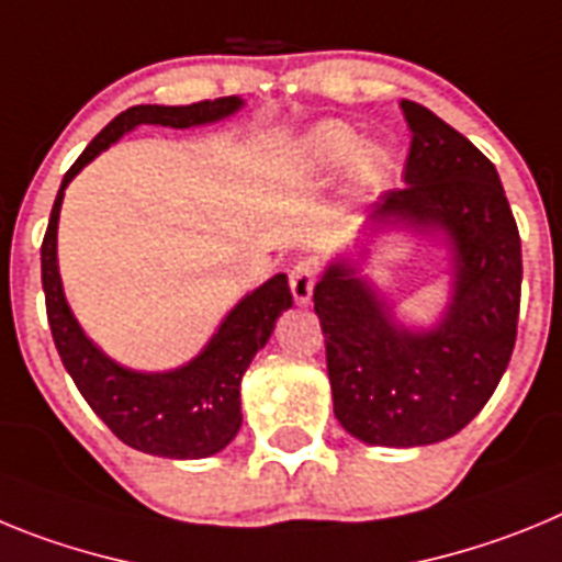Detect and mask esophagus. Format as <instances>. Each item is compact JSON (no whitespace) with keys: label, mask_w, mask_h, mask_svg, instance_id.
Masks as SVG:
<instances>
[{"label":"esophagus","mask_w":562,"mask_h":562,"mask_svg":"<svg viewBox=\"0 0 562 562\" xmlns=\"http://www.w3.org/2000/svg\"><path fill=\"white\" fill-rule=\"evenodd\" d=\"M315 265L312 261H301L295 265V270L290 272V290L295 297L297 306H306L312 301V290H315Z\"/></svg>","instance_id":"1"}]
</instances>
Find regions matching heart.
I'll list each match as a JSON object with an SVG mask.
<instances>
[{
  "label": "heart",
  "instance_id": "obj_1",
  "mask_svg": "<svg viewBox=\"0 0 562 562\" xmlns=\"http://www.w3.org/2000/svg\"><path fill=\"white\" fill-rule=\"evenodd\" d=\"M349 177V188L357 200H369L389 186L394 171V157L380 143H366L351 123L324 121L315 123L297 140L292 171L301 180H326L342 171Z\"/></svg>",
  "mask_w": 562,
  "mask_h": 562
}]
</instances>
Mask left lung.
Listing matches in <instances>:
<instances>
[{"label":"left lung","instance_id":"left-lung-1","mask_svg":"<svg viewBox=\"0 0 562 562\" xmlns=\"http://www.w3.org/2000/svg\"><path fill=\"white\" fill-rule=\"evenodd\" d=\"M411 128L405 188L382 193L355 252L315 286L335 416L376 448L459 434L498 389L515 349L520 236L498 171L430 109L402 101ZM428 235L449 250L451 297L430 327H408L364 273L380 232Z\"/></svg>","mask_w":562,"mask_h":562}]
</instances>
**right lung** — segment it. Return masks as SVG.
Returning a JSON list of instances; mask_svg holds the SVG:
<instances>
[{
    "label": "right lung",
    "mask_w": 562,
    "mask_h": 562,
    "mask_svg": "<svg viewBox=\"0 0 562 562\" xmlns=\"http://www.w3.org/2000/svg\"><path fill=\"white\" fill-rule=\"evenodd\" d=\"M245 101L238 95L191 106H157L140 103L121 112L83 148V154L64 173L58 196L53 202L49 225L42 245V286L47 301V321L64 369L72 376L89 408L123 445L162 459H207L236 439L241 428V376L250 369L258 349H265L276 329L278 315L292 306V292L284 272L247 292L225 317L220 329L193 360L180 369L137 371L112 360L76 321L64 295L58 272V216L64 191L83 166L106 151L123 134L137 126L191 128L220 123Z\"/></svg>",
    "instance_id": "add662e5"
}]
</instances>
